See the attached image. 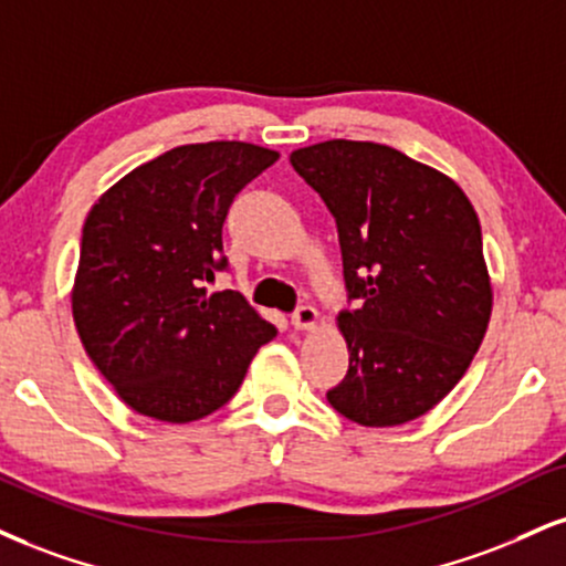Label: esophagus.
Wrapping results in <instances>:
<instances>
[{"mask_svg":"<svg viewBox=\"0 0 566 566\" xmlns=\"http://www.w3.org/2000/svg\"><path fill=\"white\" fill-rule=\"evenodd\" d=\"M290 322H292V326H295L297 332L316 329V324H318V311L313 308V305H301V308L292 313Z\"/></svg>","mask_w":566,"mask_h":566,"instance_id":"obj_1","label":"esophagus"}]
</instances>
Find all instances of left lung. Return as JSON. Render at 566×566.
Returning a JSON list of instances; mask_svg holds the SVG:
<instances>
[{
  "label": "left lung",
  "mask_w": 566,
  "mask_h": 566,
  "mask_svg": "<svg viewBox=\"0 0 566 566\" xmlns=\"http://www.w3.org/2000/svg\"><path fill=\"white\" fill-rule=\"evenodd\" d=\"M290 163L335 216L360 301L337 316L350 366L326 400L360 427L419 419L464 377L493 311L474 206L451 176L374 142H318Z\"/></svg>",
  "instance_id": "left-lung-1"
}]
</instances>
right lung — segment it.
<instances>
[{"instance_id":"add662e5","label":"right lung","mask_w":566,"mask_h":566,"mask_svg":"<svg viewBox=\"0 0 566 566\" xmlns=\"http://www.w3.org/2000/svg\"><path fill=\"white\" fill-rule=\"evenodd\" d=\"M276 149L181 145L142 163L88 210L71 290L86 356L142 417L187 424L240 390L276 329L240 292L208 295L227 265L221 229L237 192Z\"/></svg>"}]
</instances>
